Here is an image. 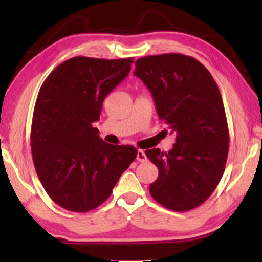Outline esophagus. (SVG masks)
<instances>
[{
    "mask_svg": "<svg viewBox=\"0 0 262 262\" xmlns=\"http://www.w3.org/2000/svg\"><path fill=\"white\" fill-rule=\"evenodd\" d=\"M136 159L141 163H143L147 161V156H145V154L143 150H137V155H136Z\"/></svg>",
    "mask_w": 262,
    "mask_h": 262,
    "instance_id": "34e87169",
    "label": "esophagus"
}]
</instances>
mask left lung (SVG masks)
Instances as JSON below:
<instances>
[{
    "label": "left lung",
    "mask_w": 262,
    "mask_h": 262,
    "mask_svg": "<svg viewBox=\"0 0 262 262\" xmlns=\"http://www.w3.org/2000/svg\"><path fill=\"white\" fill-rule=\"evenodd\" d=\"M134 75L151 92L159 119L176 134L168 152L145 150L158 168L149 192L167 209L196 208L217 187L228 158L229 129L219 86L201 62L178 53L141 57Z\"/></svg>",
    "instance_id": "obj_1"
}]
</instances>
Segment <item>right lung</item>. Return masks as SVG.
<instances>
[{"label": "right lung", "instance_id": "add662e5", "mask_svg": "<svg viewBox=\"0 0 262 262\" xmlns=\"http://www.w3.org/2000/svg\"><path fill=\"white\" fill-rule=\"evenodd\" d=\"M132 63L133 57L76 56L57 66L42 83L31 150L43 188L64 209L86 212L100 206L136 158V148L106 143L92 127L106 96L127 77Z\"/></svg>", "mask_w": 262, "mask_h": 262}]
</instances>
